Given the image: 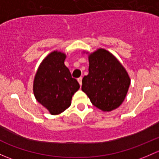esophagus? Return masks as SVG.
Wrapping results in <instances>:
<instances>
[{
    "instance_id": "34e87169",
    "label": "esophagus",
    "mask_w": 159,
    "mask_h": 159,
    "mask_svg": "<svg viewBox=\"0 0 159 159\" xmlns=\"http://www.w3.org/2000/svg\"><path fill=\"white\" fill-rule=\"evenodd\" d=\"M77 80H78V83H80V86H82V77H80V78H78Z\"/></svg>"
}]
</instances>
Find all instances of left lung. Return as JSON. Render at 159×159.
I'll return each mask as SVG.
<instances>
[{
	"label": "left lung",
	"mask_w": 159,
	"mask_h": 159,
	"mask_svg": "<svg viewBox=\"0 0 159 159\" xmlns=\"http://www.w3.org/2000/svg\"><path fill=\"white\" fill-rule=\"evenodd\" d=\"M88 59L89 74L82 80V90L93 106L103 112L117 109L125 99L130 86L126 70L115 56L102 48L89 53Z\"/></svg>",
	"instance_id": "8db88e82"
}]
</instances>
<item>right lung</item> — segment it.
Segmentation results:
<instances>
[{
    "mask_svg": "<svg viewBox=\"0 0 159 159\" xmlns=\"http://www.w3.org/2000/svg\"><path fill=\"white\" fill-rule=\"evenodd\" d=\"M66 58L63 52H51L40 63L34 76V96L51 115H58L68 109L72 97L80 89L77 80L72 78L65 66Z\"/></svg>",
    "mask_w": 159,
    "mask_h": 159,
    "instance_id": "add662e5",
    "label": "right lung"
}]
</instances>
